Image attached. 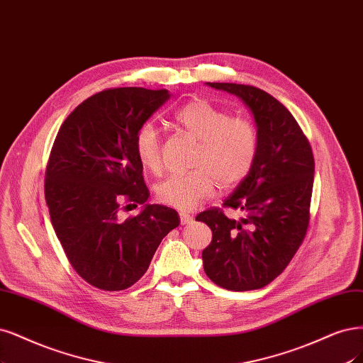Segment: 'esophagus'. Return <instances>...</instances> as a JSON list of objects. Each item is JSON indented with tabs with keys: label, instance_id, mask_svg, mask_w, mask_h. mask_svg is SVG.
I'll list each match as a JSON object with an SVG mask.
<instances>
[{
	"label": "esophagus",
	"instance_id": "1",
	"mask_svg": "<svg viewBox=\"0 0 363 363\" xmlns=\"http://www.w3.org/2000/svg\"><path fill=\"white\" fill-rule=\"evenodd\" d=\"M192 219H194V218H192L189 213H184V211H182V213H180V223H182V225L191 223Z\"/></svg>",
	"mask_w": 363,
	"mask_h": 363
}]
</instances>
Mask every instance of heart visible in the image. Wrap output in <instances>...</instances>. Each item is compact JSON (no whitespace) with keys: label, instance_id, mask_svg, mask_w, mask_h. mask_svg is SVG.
I'll list each match as a JSON object with an SVG mask.
<instances>
[{"label":"heart","instance_id":"obj_1","mask_svg":"<svg viewBox=\"0 0 363 363\" xmlns=\"http://www.w3.org/2000/svg\"><path fill=\"white\" fill-rule=\"evenodd\" d=\"M179 126L198 141L194 167L184 174H171L156 186L162 204L192 210L222 187L242 182L251 171L257 152L258 133L254 123L243 117H231L228 111L204 99H195L176 112ZM133 148L141 165L160 169V136L153 123H144L135 133Z\"/></svg>","mask_w":363,"mask_h":363}]
</instances>
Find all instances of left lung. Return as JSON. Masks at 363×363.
<instances>
[{"instance_id": "8db88e82", "label": "left lung", "mask_w": 363, "mask_h": 363, "mask_svg": "<svg viewBox=\"0 0 363 363\" xmlns=\"http://www.w3.org/2000/svg\"><path fill=\"white\" fill-rule=\"evenodd\" d=\"M206 85L237 96L251 111L258 152L251 171L223 201L243 216L231 219L219 208L196 216L213 233L203 251L204 272L222 289L258 290L279 277L305 239L314 156L291 112L269 93L242 84Z\"/></svg>"}]
</instances>
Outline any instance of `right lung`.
<instances>
[{"label":"right lung","mask_w":363,"mask_h":363,"mask_svg":"<svg viewBox=\"0 0 363 363\" xmlns=\"http://www.w3.org/2000/svg\"><path fill=\"white\" fill-rule=\"evenodd\" d=\"M169 97L141 86L105 90L74 108L57 133L45 179L49 216L72 267L96 289H129L180 223L174 208L145 204L133 148L136 130ZM124 199L144 203L142 213L121 221Z\"/></svg>","instance_id":"add662e5"}]
</instances>
